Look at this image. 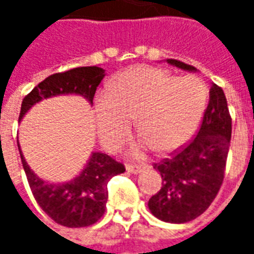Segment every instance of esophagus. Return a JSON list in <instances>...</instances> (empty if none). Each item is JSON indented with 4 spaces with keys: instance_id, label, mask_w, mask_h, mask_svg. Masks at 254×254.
<instances>
[{
    "instance_id": "1",
    "label": "esophagus",
    "mask_w": 254,
    "mask_h": 254,
    "mask_svg": "<svg viewBox=\"0 0 254 254\" xmlns=\"http://www.w3.org/2000/svg\"><path fill=\"white\" fill-rule=\"evenodd\" d=\"M144 169H145V167L140 165H127V173H130V174H138V173H141Z\"/></svg>"
}]
</instances>
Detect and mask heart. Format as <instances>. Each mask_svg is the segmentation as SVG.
Masks as SVG:
<instances>
[{"mask_svg":"<svg viewBox=\"0 0 254 254\" xmlns=\"http://www.w3.org/2000/svg\"><path fill=\"white\" fill-rule=\"evenodd\" d=\"M208 88L196 76L178 77L155 67H133L113 83V92L96 98V127L109 148L127 137L137 117V130L144 136L133 147L140 155L152 145L159 154L184 147L196 132L207 107Z\"/></svg>","mask_w":254,"mask_h":254,"instance_id":"1","label":"heart"}]
</instances>
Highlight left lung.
Instances as JSON below:
<instances>
[{
  "instance_id": "obj_1",
  "label": "left lung",
  "mask_w": 254,
  "mask_h": 254,
  "mask_svg": "<svg viewBox=\"0 0 254 254\" xmlns=\"http://www.w3.org/2000/svg\"><path fill=\"white\" fill-rule=\"evenodd\" d=\"M170 65L196 72L191 65L167 60ZM231 140V117L223 89L212 84L209 103L196 137L170 159L156 163L162 188L149 198L155 218L167 223H187L200 216L218 194L224 178Z\"/></svg>"
}]
</instances>
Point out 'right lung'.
Masks as SVG:
<instances>
[{"label": "right lung", "instance_id": "add662e5", "mask_svg": "<svg viewBox=\"0 0 254 254\" xmlns=\"http://www.w3.org/2000/svg\"><path fill=\"white\" fill-rule=\"evenodd\" d=\"M103 77L105 69L99 66H81L54 73L23 99L19 122L32 106L58 95H80L92 105L96 88ZM17 145L32 194L39 207L56 223L65 227H87L103 216L109 197L107 182L125 171L122 163L103 152H92L87 165L73 180L56 184L36 176L25 162L20 144Z\"/></svg>", "mask_w": 254, "mask_h": 254}]
</instances>
